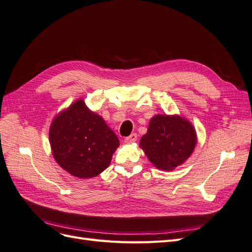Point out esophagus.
Returning a JSON list of instances; mask_svg holds the SVG:
<instances>
[{
    "mask_svg": "<svg viewBox=\"0 0 252 252\" xmlns=\"http://www.w3.org/2000/svg\"><path fill=\"white\" fill-rule=\"evenodd\" d=\"M136 140H138V135H136L135 133H132V134H130L129 136H127V138H125L124 142L129 144V143H134Z\"/></svg>",
    "mask_w": 252,
    "mask_h": 252,
    "instance_id": "34e87169",
    "label": "esophagus"
}]
</instances>
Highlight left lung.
Listing matches in <instances>:
<instances>
[{
  "label": "left lung",
  "mask_w": 252,
  "mask_h": 252,
  "mask_svg": "<svg viewBox=\"0 0 252 252\" xmlns=\"http://www.w3.org/2000/svg\"><path fill=\"white\" fill-rule=\"evenodd\" d=\"M196 145L195 129L180 116L157 114L149 122L140 147L158 169L172 170L191 156Z\"/></svg>",
  "instance_id": "obj_1"
}]
</instances>
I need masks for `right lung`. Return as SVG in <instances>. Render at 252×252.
Here are the masks:
<instances>
[{
  "instance_id": "1",
  "label": "right lung",
  "mask_w": 252,
  "mask_h": 252,
  "mask_svg": "<svg viewBox=\"0 0 252 252\" xmlns=\"http://www.w3.org/2000/svg\"><path fill=\"white\" fill-rule=\"evenodd\" d=\"M49 142L57 163L80 179L103 172L120 146L116 133L83 100H77L53 119Z\"/></svg>"
}]
</instances>
